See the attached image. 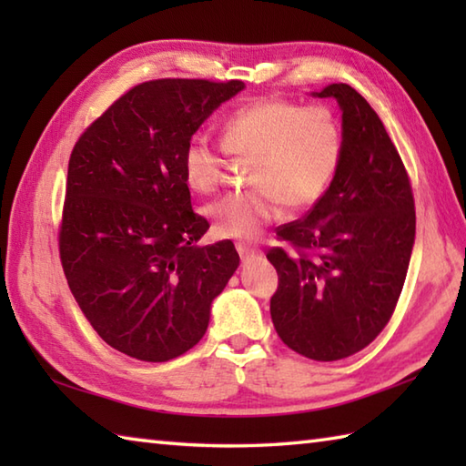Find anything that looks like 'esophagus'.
<instances>
[{"label":"esophagus","mask_w":466,"mask_h":466,"mask_svg":"<svg viewBox=\"0 0 466 466\" xmlns=\"http://www.w3.org/2000/svg\"><path fill=\"white\" fill-rule=\"evenodd\" d=\"M236 250H238L242 262H248V260H254V258H260L262 252L252 248V246L248 244H236Z\"/></svg>","instance_id":"34e87169"}]
</instances>
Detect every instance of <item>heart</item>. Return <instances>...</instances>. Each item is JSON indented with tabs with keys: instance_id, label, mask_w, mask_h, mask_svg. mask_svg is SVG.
<instances>
[{
	"instance_id": "obj_1",
	"label": "heart",
	"mask_w": 466,
	"mask_h": 466,
	"mask_svg": "<svg viewBox=\"0 0 466 466\" xmlns=\"http://www.w3.org/2000/svg\"><path fill=\"white\" fill-rule=\"evenodd\" d=\"M221 147L196 136L184 152V177L196 194H214L224 182L226 157H252L250 190L206 208L222 238H254L266 224L319 202L342 160V126L330 107L289 100H258L234 110L220 126Z\"/></svg>"
}]
</instances>
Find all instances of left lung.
<instances>
[{
  "label": "left lung",
  "mask_w": 466,
  "mask_h": 466,
  "mask_svg": "<svg viewBox=\"0 0 466 466\" xmlns=\"http://www.w3.org/2000/svg\"><path fill=\"white\" fill-rule=\"evenodd\" d=\"M342 110V160L302 220L279 228L290 246L279 272L274 329L306 359L330 362L369 346L389 324L407 279L417 216L409 174L380 117L349 84L316 92Z\"/></svg>",
  "instance_id": "left-lung-1"
}]
</instances>
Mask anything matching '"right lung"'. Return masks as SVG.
I'll return each instance as SVG.
<instances>
[{
    "label": "right lung",
    "instance_id": "obj_1",
    "mask_svg": "<svg viewBox=\"0 0 466 466\" xmlns=\"http://www.w3.org/2000/svg\"><path fill=\"white\" fill-rule=\"evenodd\" d=\"M244 82L166 77L134 86L86 127L67 164L59 258L102 340L166 362L200 342L210 306L240 264L230 240L196 246L184 152Z\"/></svg>",
    "mask_w": 466,
    "mask_h": 466
}]
</instances>
